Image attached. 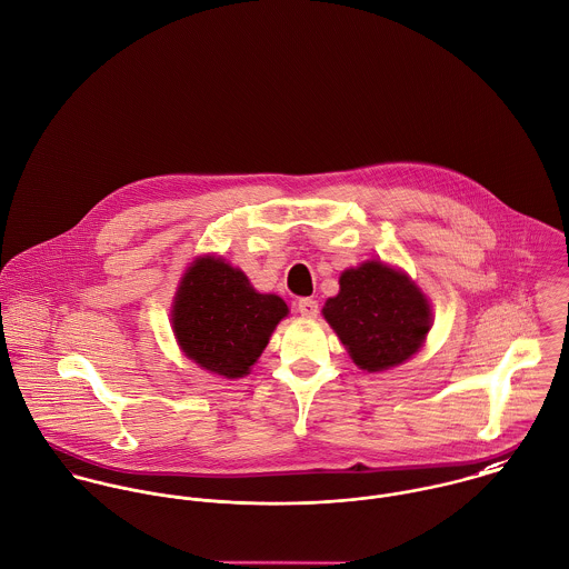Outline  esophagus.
<instances>
[{
    "label": "esophagus",
    "mask_w": 569,
    "mask_h": 569,
    "mask_svg": "<svg viewBox=\"0 0 569 569\" xmlns=\"http://www.w3.org/2000/svg\"><path fill=\"white\" fill-rule=\"evenodd\" d=\"M297 310H299L301 317L315 319V317L319 315V301H315V299H301V301L297 303Z\"/></svg>",
    "instance_id": "obj_1"
}]
</instances>
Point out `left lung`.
<instances>
[{
	"mask_svg": "<svg viewBox=\"0 0 569 569\" xmlns=\"http://www.w3.org/2000/svg\"><path fill=\"white\" fill-rule=\"evenodd\" d=\"M339 283L341 292L326 301L323 317L360 369L396 367L422 347L431 330V310L407 274L380 261H365L345 270Z\"/></svg>",
	"mask_w": 569,
	"mask_h": 569,
	"instance_id": "left-lung-1",
	"label": "left lung"
}]
</instances>
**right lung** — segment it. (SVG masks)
Returning a JSON list of instances; mask_svg holds the SVG:
<instances>
[{"mask_svg": "<svg viewBox=\"0 0 569 569\" xmlns=\"http://www.w3.org/2000/svg\"><path fill=\"white\" fill-rule=\"evenodd\" d=\"M286 315L283 299L259 295L241 270L218 257H202L182 277L173 332L200 367L224 378H241Z\"/></svg>", "mask_w": 569, "mask_h": 569, "instance_id": "obj_1", "label": "right lung"}]
</instances>
